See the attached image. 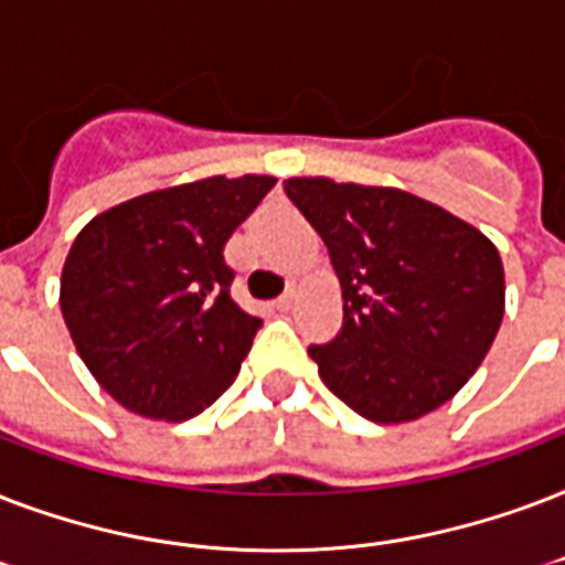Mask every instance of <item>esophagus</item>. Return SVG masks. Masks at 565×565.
I'll return each mask as SVG.
<instances>
[{
	"mask_svg": "<svg viewBox=\"0 0 565 565\" xmlns=\"http://www.w3.org/2000/svg\"><path fill=\"white\" fill-rule=\"evenodd\" d=\"M291 303H295V295L288 291V295H282L274 300V309H277V312H288V309H291Z\"/></svg>",
	"mask_w": 565,
	"mask_h": 565,
	"instance_id": "obj_1",
	"label": "esophagus"
}]
</instances>
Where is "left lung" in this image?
Masks as SVG:
<instances>
[{"label":"left lung","instance_id":"1","mask_svg":"<svg viewBox=\"0 0 565 565\" xmlns=\"http://www.w3.org/2000/svg\"><path fill=\"white\" fill-rule=\"evenodd\" d=\"M282 185L342 282V332L309 348L327 388L377 424L439 409L480 369L504 318L495 244L401 188L327 177Z\"/></svg>","mask_w":565,"mask_h":565}]
</instances>
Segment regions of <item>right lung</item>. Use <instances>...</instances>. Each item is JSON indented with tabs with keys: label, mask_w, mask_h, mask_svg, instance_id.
Instances as JSON below:
<instances>
[{
	"label": "right lung",
	"mask_w": 565,
	"mask_h": 565,
	"mask_svg": "<svg viewBox=\"0 0 565 565\" xmlns=\"http://www.w3.org/2000/svg\"><path fill=\"white\" fill-rule=\"evenodd\" d=\"M277 185L209 177L96 214L61 270V315L96 383L129 413L185 422L233 386L262 327L230 295L223 244Z\"/></svg>",
	"instance_id": "1"
}]
</instances>
